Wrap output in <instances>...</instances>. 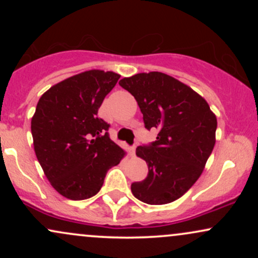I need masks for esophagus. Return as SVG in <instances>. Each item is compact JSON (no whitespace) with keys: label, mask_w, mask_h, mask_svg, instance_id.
<instances>
[{"label":"esophagus","mask_w":258,"mask_h":258,"mask_svg":"<svg viewBox=\"0 0 258 258\" xmlns=\"http://www.w3.org/2000/svg\"><path fill=\"white\" fill-rule=\"evenodd\" d=\"M128 153H130V155H131V156H135V154H136V147L133 146V147L130 148Z\"/></svg>","instance_id":"obj_1"}]
</instances>
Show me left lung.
<instances>
[{
	"label": "left lung",
	"mask_w": 258,
	"mask_h": 258,
	"mask_svg": "<svg viewBox=\"0 0 258 258\" xmlns=\"http://www.w3.org/2000/svg\"><path fill=\"white\" fill-rule=\"evenodd\" d=\"M119 85L137 100L146 128L159 131L155 142L136 149L149 172L132 183V194L149 205L172 203L203 173L216 143V115L200 94L164 73L136 74Z\"/></svg>",
	"instance_id": "obj_1"
}]
</instances>
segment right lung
<instances>
[{
	"mask_svg": "<svg viewBox=\"0 0 258 258\" xmlns=\"http://www.w3.org/2000/svg\"><path fill=\"white\" fill-rule=\"evenodd\" d=\"M119 74L88 70L44 92L31 119L36 158L47 179L70 200L96 195L123 149L109 137V123L97 116Z\"/></svg>",
	"mask_w": 258,
	"mask_h": 258,
	"instance_id": "add662e5",
	"label": "right lung"
}]
</instances>
